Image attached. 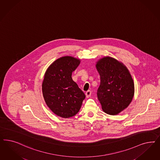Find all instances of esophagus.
<instances>
[{
    "instance_id": "34e87169",
    "label": "esophagus",
    "mask_w": 160,
    "mask_h": 160,
    "mask_svg": "<svg viewBox=\"0 0 160 160\" xmlns=\"http://www.w3.org/2000/svg\"><path fill=\"white\" fill-rule=\"evenodd\" d=\"M85 95H86L87 98H89V97H91V91H87L86 93H85Z\"/></svg>"
}]
</instances>
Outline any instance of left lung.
I'll return each instance as SVG.
<instances>
[{"label":"left lung","instance_id":"left-lung-1","mask_svg":"<svg viewBox=\"0 0 160 160\" xmlns=\"http://www.w3.org/2000/svg\"><path fill=\"white\" fill-rule=\"evenodd\" d=\"M96 67L101 79L98 100L105 113L117 115L127 108L134 94L133 79L128 69L111 57L98 61Z\"/></svg>","mask_w":160,"mask_h":160}]
</instances>
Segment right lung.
<instances>
[{
	"label": "right lung",
	"instance_id": "add662e5",
	"mask_svg": "<svg viewBox=\"0 0 160 160\" xmlns=\"http://www.w3.org/2000/svg\"><path fill=\"white\" fill-rule=\"evenodd\" d=\"M80 63L73 57H63L49 67L42 82L45 101L52 111L62 118L75 115L81 107L85 95L72 78Z\"/></svg>",
	"mask_w": 160,
	"mask_h": 160
}]
</instances>
